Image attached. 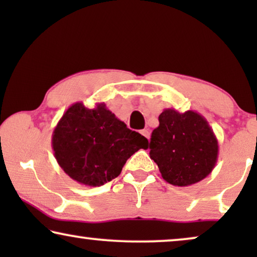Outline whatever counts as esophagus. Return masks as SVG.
Masks as SVG:
<instances>
[{
	"label": "esophagus",
	"instance_id": "1",
	"mask_svg": "<svg viewBox=\"0 0 257 257\" xmlns=\"http://www.w3.org/2000/svg\"><path fill=\"white\" fill-rule=\"evenodd\" d=\"M140 133H142V135H143L144 137H146L147 139H150V131H149V130H147V128L142 130V132H140Z\"/></svg>",
	"mask_w": 257,
	"mask_h": 257
}]
</instances>
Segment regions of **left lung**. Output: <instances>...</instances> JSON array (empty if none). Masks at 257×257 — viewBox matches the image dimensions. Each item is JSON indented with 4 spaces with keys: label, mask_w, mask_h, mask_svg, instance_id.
Here are the masks:
<instances>
[{
    "label": "left lung",
    "mask_w": 257,
    "mask_h": 257,
    "mask_svg": "<svg viewBox=\"0 0 257 257\" xmlns=\"http://www.w3.org/2000/svg\"><path fill=\"white\" fill-rule=\"evenodd\" d=\"M150 150L164 180L186 187L210 174L219 156V143L208 121L198 112L180 113L165 108L151 136Z\"/></svg>",
    "instance_id": "8db88e82"
}]
</instances>
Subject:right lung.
Wrapping results in <instances>:
<instances>
[{
  "label": "right lung",
  "instance_id": "right-lung-1",
  "mask_svg": "<svg viewBox=\"0 0 257 257\" xmlns=\"http://www.w3.org/2000/svg\"><path fill=\"white\" fill-rule=\"evenodd\" d=\"M56 160L72 180L97 187L117 178L126 160L149 140L127 128L104 103L94 108L82 101L64 112L52 132Z\"/></svg>",
  "mask_w": 257,
  "mask_h": 257
}]
</instances>
